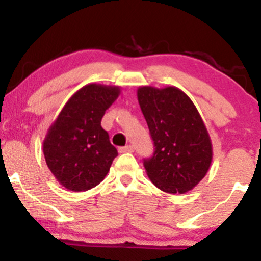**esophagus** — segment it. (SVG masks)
<instances>
[{
  "label": "esophagus",
  "instance_id": "34e87169",
  "mask_svg": "<svg viewBox=\"0 0 261 261\" xmlns=\"http://www.w3.org/2000/svg\"><path fill=\"white\" fill-rule=\"evenodd\" d=\"M118 151H120V152H133L134 147L131 145H126L123 147H120V149H118Z\"/></svg>",
  "mask_w": 261,
  "mask_h": 261
}]
</instances>
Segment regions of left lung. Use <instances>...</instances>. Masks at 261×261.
<instances>
[{"label":"left lung","instance_id":"8db88e82","mask_svg":"<svg viewBox=\"0 0 261 261\" xmlns=\"http://www.w3.org/2000/svg\"><path fill=\"white\" fill-rule=\"evenodd\" d=\"M138 101L155 151L144 160L147 177L165 193H187L208 172L213 150L206 125L192 99L174 86H141Z\"/></svg>","mask_w":261,"mask_h":261}]
</instances>
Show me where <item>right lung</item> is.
Returning <instances> with one entry per match:
<instances>
[{"mask_svg":"<svg viewBox=\"0 0 261 261\" xmlns=\"http://www.w3.org/2000/svg\"><path fill=\"white\" fill-rule=\"evenodd\" d=\"M120 93L118 86L86 84L68 99L48 128L43 141L46 165L68 191H88L109 173L117 150L101 120Z\"/></svg>","mask_w":261,"mask_h":261,"instance_id":"obj_1","label":"right lung"}]
</instances>
